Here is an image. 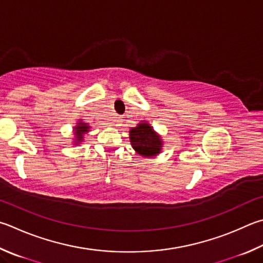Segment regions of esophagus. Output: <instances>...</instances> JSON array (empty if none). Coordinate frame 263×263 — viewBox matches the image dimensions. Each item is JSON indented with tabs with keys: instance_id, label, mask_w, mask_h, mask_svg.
<instances>
[{
	"instance_id": "1",
	"label": "esophagus",
	"mask_w": 263,
	"mask_h": 263,
	"mask_svg": "<svg viewBox=\"0 0 263 263\" xmlns=\"http://www.w3.org/2000/svg\"><path fill=\"white\" fill-rule=\"evenodd\" d=\"M122 121H123V119L121 117H115V119H114V125L119 126V125H121Z\"/></svg>"
}]
</instances>
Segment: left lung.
<instances>
[{
	"instance_id": "left-lung-1",
	"label": "left lung",
	"mask_w": 263,
	"mask_h": 263,
	"mask_svg": "<svg viewBox=\"0 0 263 263\" xmlns=\"http://www.w3.org/2000/svg\"><path fill=\"white\" fill-rule=\"evenodd\" d=\"M131 145L137 153L144 156H154L161 151L162 141L147 123H140L130 131Z\"/></svg>"
}]
</instances>
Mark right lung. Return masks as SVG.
<instances>
[{
	"label": "right lung",
	"mask_w": 263,
	"mask_h": 263,
	"mask_svg": "<svg viewBox=\"0 0 263 263\" xmlns=\"http://www.w3.org/2000/svg\"><path fill=\"white\" fill-rule=\"evenodd\" d=\"M88 127L89 126H87V124L86 123H82V122L78 123V126H76V136H77L76 138H77L78 141L83 140V138H84L83 135L88 131Z\"/></svg>",
	"instance_id": "obj_1"
}]
</instances>
